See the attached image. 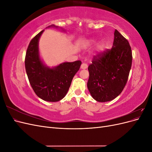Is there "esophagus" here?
<instances>
[{
  "instance_id": "1",
  "label": "esophagus",
  "mask_w": 152,
  "mask_h": 152,
  "mask_svg": "<svg viewBox=\"0 0 152 152\" xmlns=\"http://www.w3.org/2000/svg\"><path fill=\"white\" fill-rule=\"evenodd\" d=\"M87 67H88V65H87V64H86V63H82V65H81V66H80V68H82V69H86Z\"/></svg>"
}]
</instances>
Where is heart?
Returning a JSON list of instances; mask_svg holds the SVG:
<instances>
[{
  "instance_id": "1",
  "label": "heart",
  "mask_w": 152,
  "mask_h": 152,
  "mask_svg": "<svg viewBox=\"0 0 152 152\" xmlns=\"http://www.w3.org/2000/svg\"><path fill=\"white\" fill-rule=\"evenodd\" d=\"M103 49V45H100V46H99V50H102Z\"/></svg>"
}]
</instances>
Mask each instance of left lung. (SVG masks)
I'll return each mask as SVG.
<instances>
[{
  "label": "left lung",
  "mask_w": 152,
  "mask_h": 152,
  "mask_svg": "<svg viewBox=\"0 0 152 152\" xmlns=\"http://www.w3.org/2000/svg\"><path fill=\"white\" fill-rule=\"evenodd\" d=\"M132 60L129 43L115 30L112 49L95 55L88 66L87 88L92 97L99 102L117 98L127 84Z\"/></svg>",
  "instance_id": "1"
}]
</instances>
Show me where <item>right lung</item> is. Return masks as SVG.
<instances>
[{
    "label": "right lung",
    "mask_w": 152,
    "mask_h": 152,
    "mask_svg": "<svg viewBox=\"0 0 152 152\" xmlns=\"http://www.w3.org/2000/svg\"><path fill=\"white\" fill-rule=\"evenodd\" d=\"M44 30L31 40L26 53L25 65L30 84L37 96L44 101L56 102L66 96L81 61L66 62L49 68L40 61L39 39Z\"/></svg>",
    "instance_id": "right-lung-1"
}]
</instances>
